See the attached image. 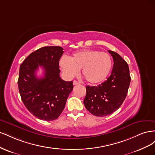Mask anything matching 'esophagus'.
<instances>
[{"mask_svg":"<svg viewBox=\"0 0 155 155\" xmlns=\"http://www.w3.org/2000/svg\"><path fill=\"white\" fill-rule=\"evenodd\" d=\"M79 84H80V83H79V82L78 81L74 80V81H73V85H79Z\"/></svg>","mask_w":155,"mask_h":155,"instance_id":"1","label":"esophagus"}]
</instances>
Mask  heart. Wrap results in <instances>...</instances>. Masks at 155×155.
I'll list each match as a JSON object with an SVG mask.
<instances>
[{
    "label": "heart",
    "instance_id": "1",
    "mask_svg": "<svg viewBox=\"0 0 155 155\" xmlns=\"http://www.w3.org/2000/svg\"><path fill=\"white\" fill-rule=\"evenodd\" d=\"M60 67L68 77L78 74L82 69V75L92 85L104 82L109 76L112 65L110 55L97 50H83L77 51L68 58L60 60Z\"/></svg>",
    "mask_w": 155,
    "mask_h": 155
}]
</instances>
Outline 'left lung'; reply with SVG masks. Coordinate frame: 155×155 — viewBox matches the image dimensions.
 <instances>
[{
	"label": "left lung",
	"instance_id": "1",
	"mask_svg": "<svg viewBox=\"0 0 155 155\" xmlns=\"http://www.w3.org/2000/svg\"><path fill=\"white\" fill-rule=\"evenodd\" d=\"M108 51L114 60L111 75L101 85L87 86L83 101L86 109L96 116H105L118 110L127 94L130 82L127 63L115 51Z\"/></svg>",
	"mask_w": 155,
	"mask_h": 155
}]
</instances>
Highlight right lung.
I'll return each mask as SVG.
<instances>
[{
	"label": "right lung",
	"instance_id": "obj_1",
	"mask_svg": "<svg viewBox=\"0 0 155 155\" xmlns=\"http://www.w3.org/2000/svg\"><path fill=\"white\" fill-rule=\"evenodd\" d=\"M64 52L60 46H45L30 54L21 64L18 91L23 104L31 113L42 120L52 121L61 114L73 83L60 78L59 61ZM39 66L44 77L38 78Z\"/></svg>",
	"mask_w": 155,
	"mask_h": 155
}]
</instances>
